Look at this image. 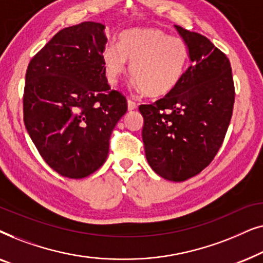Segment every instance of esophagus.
I'll list each match as a JSON object with an SVG mask.
<instances>
[{
	"mask_svg": "<svg viewBox=\"0 0 263 263\" xmlns=\"http://www.w3.org/2000/svg\"><path fill=\"white\" fill-rule=\"evenodd\" d=\"M135 109H136V104L133 102V100L129 99L128 100V110L129 111H133V110H135Z\"/></svg>",
	"mask_w": 263,
	"mask_h": 263,
	"instance_id": "1",
	"label": "esophagus"
}]
</instances>
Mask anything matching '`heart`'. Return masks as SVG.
<instances>
[{"instance_id":"obj_1","label":"heart","mask_w":263,"mask_h":263,"mask_svg":"<svg viewBox=\"0 0 263 263\" xmlns=\"http://www.w3.org/2000/svg\"><path fill=\"white\" fill-rule=\"evenodd\" d=\"M104 73L116 85L128 69L139 92L158 98L174 91L185 73L189 50L179 37L157 27H136L120 34V45L107 44L102 53Z\"/></svg>"}]
</instances>
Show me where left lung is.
<instances>
[{
  "label": "left lung",
  "mask_w": 263,
  "mask_h": 263,
  "mask_svg": "<svg viewBox=\"0 0 263 263\" xmlns=\"http://www.w3.org/2000/svg\"><path fill=\"white\" fill-rule=\"evenodd\" d=\"M188 45L190 66L174 91L140 105L146 159L154 172L182 182L200 174L218 153L231 121V64L210 39L176 26Z\"/></svg>",
  "instance_id": "left-lung-1"
}]
</instances>
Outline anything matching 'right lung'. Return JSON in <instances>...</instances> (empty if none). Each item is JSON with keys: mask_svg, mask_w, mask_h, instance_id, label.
<instances>
[{"mask_svg": "<svg viewBox=\"0 0 263 263\" xmlns=\"http://www.w3.org/2000/svg\"><path fill=\"white\" fill-rule=\"evenodd\" d=\"M105 26L87 21L61 30L31 60L24 122L43 159L57 174L84 178L102 166L127 100L111 91L102 53Z\"/></svg>", "mask_w": 263, "mask_h": 263, "instance_id": "add662e5", "label": "right lung"}]
</instances>
